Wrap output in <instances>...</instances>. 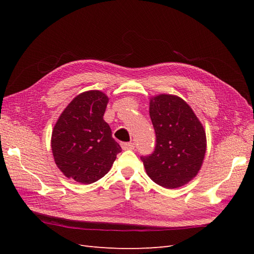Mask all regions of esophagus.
<instances>
[{
  "label": "esophagus",
  "mask_w": 254,
  "mask_h": 254,
  "mask_svg": "<svg viewBox=\"0 0 254 254\" xmlns=\"http://www.w3.org/2000/svg\"><path fill=\"white\" fill-rule=\"evenodd\" d=\"M122 145V148L124 149V150H131V149H134V144L133 143H131V142H129V143H122L121 144Z\"/></svg>",
  "instance_id": "esophagus-1"
}]
</instances>
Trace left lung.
Returning a JSON list of instances; mask_svg holds the SVG:
<instances>
[{
    "mask_svg": "<svg viewBox=\"0 0 254 254\" xmlns=\"http://www.w3.org/2000/svg\"><path fill=\"white\" fill-rule=\"evenodd\" d=\"M149 115L156 131V147L141 157L149 178L165 189L194 179L202 165L206 137L203 126L182 98L160 94L150 98Z\"/></svg>",
    "mask_w": 254,
    "mask_h": 254,
    "instance_id": "1",
    "label": "left lung"
}]
</instances>
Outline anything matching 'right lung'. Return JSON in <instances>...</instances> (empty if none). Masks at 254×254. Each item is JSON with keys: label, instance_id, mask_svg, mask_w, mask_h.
Instances as JSON below:
<instances>
[{"label": "right lung", "instance_id": "add662e5", "mask_svg": "<svg viewBox=\"0 0 254 254\" xmlns=\"http://www.w3.org/2000/svg\"><path fill=\"white\" fill-rule=\"evenodd\" d=\"M109 98L91 90L76 96L54 126L52 150L55 163L67 178L93 183L108 173L122 151L104 121Z\"/></svg>", "mask_w": 254, "mask_h": 254}]
</instances>
